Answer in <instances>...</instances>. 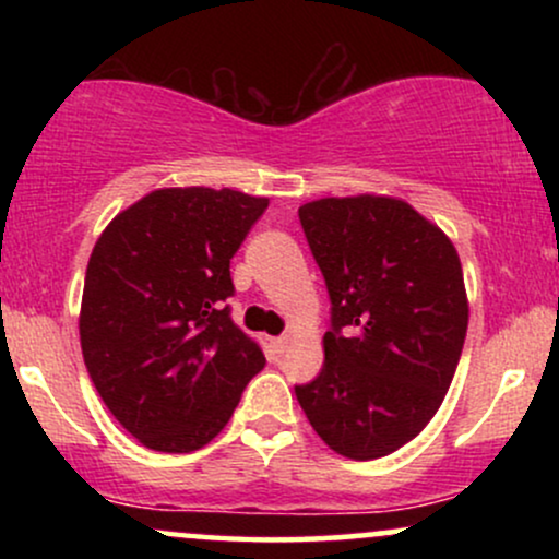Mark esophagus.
<instances>
[{
  "label": "esophagus",
  "instance_id": "1",
  "mask_svg": "<svg viewBox=\"0 0 559 559\" xmlns=\"http://www.w3.org/2000/svg\"><path fill=\"white\" fill-rule=\"evenodd\" d=\"M288 344H292V338H288V336H278V338H273V342H271L275 355H284V352L288 349Z\"/></svg>",
  "mask_w": 559,
  "mask_h": 559
}]
</instances>
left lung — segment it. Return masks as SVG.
Listing matches in <instances>:
<instances>
[{
    "instance_id": "obj_1",
    "label": "left lung",
    "mask_w": 559,
    "mask_h": 559,
    "mask_svg": "<svg viewBox=\"0 0 559 559\" xmlns=\"http://www.w3.org/2000/svg\"><path fill=\"white\" fill-rule=\"evenodd\" d=\"M299 221L331 297L323 370L297 386L307 420L349 460L386 457L444 402L467 333L449 236L396 197H325Z\"/></svg>"
}]
</instances>
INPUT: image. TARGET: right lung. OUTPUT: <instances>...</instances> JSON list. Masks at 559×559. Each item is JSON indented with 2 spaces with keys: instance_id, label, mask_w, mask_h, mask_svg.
<instances>
[{
  "instance_id": "add662e5",
  "label": "right lung",
  "mask_w": 559,
  "mask_h": 559,
  "mask_svg": "<svg viewBox=\"0 0 559 559\" xmlns=\"http://www.w3.org/2000/svg\"><path fill=\"white\" fill-rule=\"evenodd\" d=\"M265 207V197L234 189H155L94 243L83 362L115 420L155 452L210 444L265 365L223 307L234 294L230 258Z\"/></svg>"
}]
</instances>
